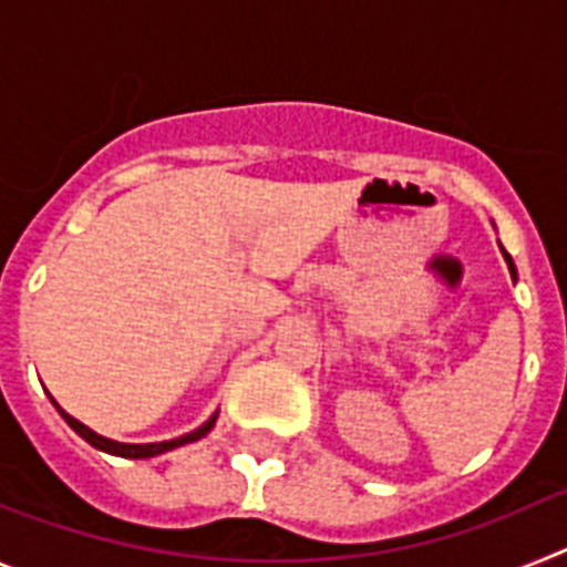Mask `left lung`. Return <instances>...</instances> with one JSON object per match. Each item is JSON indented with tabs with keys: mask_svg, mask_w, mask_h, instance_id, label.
Wrapping results in <instances>:
<instances>
[{
	"mask_svg": "<svg viewBox=\"0 0 567 567\" xmlns=\"http://www.w3.org/2000/svg\"><path fill=\"white\" fill-rule=\"evenodd\" d=\"M499 249H503V244H499ZM503 258H505V264H508V272H511V278L517 280V267H514V260H511V255L505 252V249H503Z\"/></svg>",
	"mask_w": 567,
	"mask_h": 567,
	"instance_id": "left-lung-1",
	"label": "left lung"
}]
</instances>
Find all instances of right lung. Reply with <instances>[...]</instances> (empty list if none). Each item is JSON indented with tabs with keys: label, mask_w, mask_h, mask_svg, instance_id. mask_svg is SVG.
I'll list each match as a JSON object with an SVG mask.
<instances>
[{
	"label": "right lung",
	"mask_w": 567,
	"mask_h": 567,
	"mask_svg": "<svg viewBox=\"0 0 567 567\" xmlns=\"http://www.w3.org/2000/svg\"><path fill=\"white\" fill-rule=\"evenodd\" d=\"M50 403L56 405V412L62 414L64 423H68L70 429H73V432L79 434V437L87 440V443L93 445V449H99V452H104V454H113V457H124V460L158 457V454L173 452V449H178V445L195 443V440L207 437V434L213 432L215 420H218V412H215L213 417H209L207 423L198 425V429H193V432L182 434V437H175V440H164V443H118V440H110V437H104V434H96V432H93V429H87V425H84V423H79L76 417H70V414L64 412L62 405H59L53 398H50Z\"/></svg>",
	"instance_id": "1"
}]
</instances>
